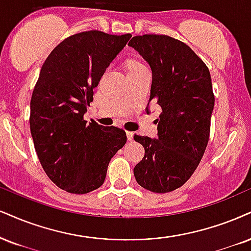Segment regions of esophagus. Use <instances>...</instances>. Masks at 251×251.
Returning <instances> with one entry per match:
<instances>
[{"instance_id":"1","label":"esophagus","mask_w":251,"mask_h":251,"mask_svg":"<svg viewBox=\"0 0 251 251\" xmlns=\"http://www.w3.org/2000/svg\"><path fill=\"white\" fill-rule=\"evenodd\" d=\"M126 138H128V141H132L134 140V132L131 131H126Z\"/></svg>"}]
</instances>
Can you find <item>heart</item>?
<instances>
[{
    "label": "heart",
    "instance_id": "b5f03b06",
    "mask_svg": "<svg viewBox=\"0 0 251 251\" xmlns=\"http://www.w3.org/2000/svg\"><path fill=\"white\" fill-rule=\"evenodd\" d=\"M141 67H144L143 65H142L141 63H137V61H132V63L129 64L128 71H130V70H137V69H141Z\"/></svg>",
    "mask_w": 251,
    "mask_h": 251
}]
</instances>
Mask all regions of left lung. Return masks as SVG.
<instances>
[{"label":"left lung","instance_id":"8db88e82","mask_svg":"<svg viewBox=\"0 0 251 251\" xmlns=\"http://www.w3.org/2000/svg\"><path fill=\"white\" fill-rule=\"evenodd\" d=\"M128 45L150 65L149 102L162 108L158 137L134 136L145 151L134 175L142 187L168 193L190 179L205 153L214 108L211 73L190 46L172 37L136 36Z\"/></svg>","mask_w":251,"mask_h":251}]
</instances>
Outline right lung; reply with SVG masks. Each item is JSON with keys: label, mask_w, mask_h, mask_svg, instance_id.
Returning a JSON list of instances; mask_svg holds the SVG:
<instances>
[{"label": "right lung", "mask_w": 251, "mask_h": 251, "mask_svg": "<svg viewBox=\"0 0 251 251\" xmlns=\"http://www.w3.org/2000/svg\"><path fill=\"white\" fill-rule=\"evenodd\" d=\"M131 38L102 31L69 37L40 70L30 102V130L48 177L69 193L85 194L103 184L110 159L126 142L116 126L87 123L93 88Z\"/></svg>", "instance_id": "add662e5"}]
</instances>
